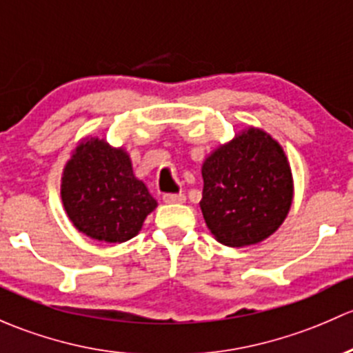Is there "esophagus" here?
I'll list each match as a JSON object with an SVG mask.
<instances>
[{"label":"esophagus","mask_w":353,"mask_h":353,"mask_svg":"<svg viewBox=\"0 0 353 353\" xmlns=\"http://www.w3.org/2000/svg\"><path fill=\"white\" fill-rule=\"evenodd\" d=\"M163 201L166 203H183L185 202V195L181 194H165L163 195Z\"/></svg>","instance_id":"1"}]
</instances>
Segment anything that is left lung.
Returning a JSON list of instances; mask_svg holds the SVG:
<instances>
[{
  "label": "left lung",
  "mask_w": 353,
  "mask_h": 353,
  "mask_svg": "<svg viewBox=\"0 0 353 353\" xmlns=\"http://www.w3.org/2000/svg\"><path fill=\"white\" fill-rule=\"evenodd\" d=\"M201 210L214 238L231 248L256 245L289 214L294 178L284 148L260 127H246L202 163Z\"/></svg>",
  "instance_id": "left-lung-1"
}]
</instances>
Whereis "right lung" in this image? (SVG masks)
Segmentation results:
<instances>
[{"label":"right lung","instance_id":"1","mask_svg":"<svg viewBox=\"0 0 353 353\" xmlns=\"http://www.w3.org/2000/svg\"><path fill=\"white\" fill-rule=\"evenodd\" d=\"M61 201L76 230L110 245L139 234L158 207L144 181L134 175L125 148L92 136L76 144L64 165Z\"/></svg>","mask_w":353,"mask_h":353}]
</instances>
